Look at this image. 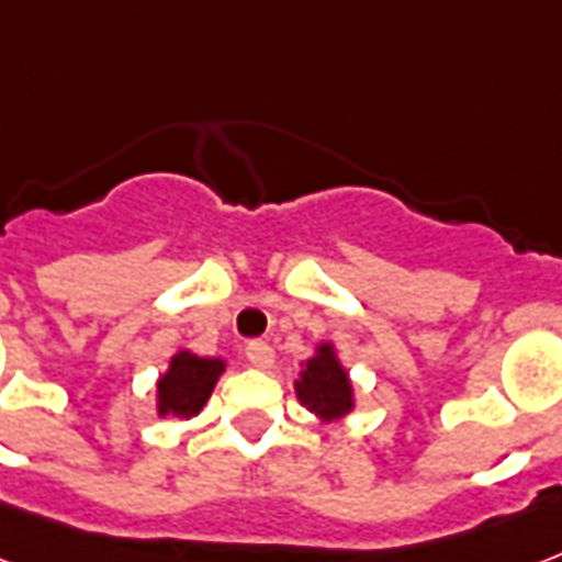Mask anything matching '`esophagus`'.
I'll use <instances>...</instances> for the list:
<instances>
[{
    "instance_id": "34e87169",
    "label": "esophagus",
    "mask_w": 562,
    "mask_h": 562,
    "mask_svg": "<svg viewBox=\"0 0 562 562\" xmlns=\"http://www.w3.org/2000/svg\"><path fill=\"white\" fill-rule=\"evenodd\" d=\"M244 353H247V362H250L252 368L273 366V348L268 345V341H250V345L244 348Z\"/></svg>"
}]
</instances>
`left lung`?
Wrapping results in <instances>:
<instances>
[{
	"mask_svg": "<svg viewBox=\"0 0 562 562\" xmlns=\"http://www.w3.org/2000/svg\"><path fill=\"white\" fill-rule=\"evenodd\" d=\"M294 392L300 404L318 415L321 422H336L353 409V385L329 341L318 345L315 357L303 362Z\"/></svg>",
	"mask_w": 562,
	"mask_h": 562,
	"instance_id": "obj_1",
	"label": "left lung"
}]
</instances>
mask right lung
Segmentation results:
<instances>
[{"label": "right lung", "mask_w": 562, "mask_h": 562, "mask_svg": "<svg viewBox=\"0 0 562 562\" xmlns=\"http://www.w3.org/2000/svg\"><path fill=\"white\" fill-rule=\"evenodd\" d=\"M226 371L224 359L196 357L191 350H179L170 357V366L156 385L158 415L194 418L212 395L217 376Z\"/></svg>", "instance_id": "right-lung-1"}]
</instances>
